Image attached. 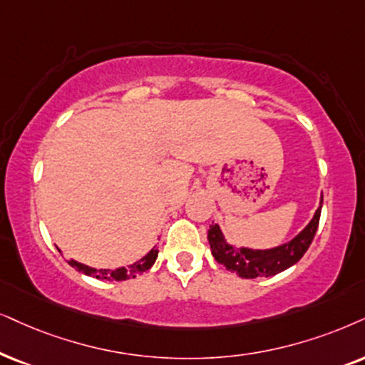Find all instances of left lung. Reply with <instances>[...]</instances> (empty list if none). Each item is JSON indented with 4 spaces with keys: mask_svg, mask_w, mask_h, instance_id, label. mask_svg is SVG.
Masks as SVG:
<instances>
[{
    "mask_svg": "<svg viewBox=\"0 0 365 365\" xmlns=\"http://www.w3.org/2000/svg\"><path fill=\"white\" fill-rule=\"evenodd\" d=\"M322 205H324V195L320 197V204L313 214L312 220L288 242L279 244L269 249H251V247H236L225 241V236L219 224H212L207 239H209L210 251L215 261L222 264L230 273H236L241 278L255 279L261 276H274L281 271L288 269L302 259L307 249L315 237L320 220Z\"/></svg>",
    "mask_w": 365,
    "mask_h": 365,
    "instance_id": "1",
    "label": "left lung"
}]
</instances>
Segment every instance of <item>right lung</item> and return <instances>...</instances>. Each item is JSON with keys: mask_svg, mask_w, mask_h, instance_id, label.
<instances>
[{"mask_svg": "<svg viewBox=\"0 0 365 365\" xmlns=\"http://www.w3.org/2000/svg\"><path fill=\"white\" fill-rule=\"evenodd\" d=\"M156 257H158V247H151V251L148 252V255H145L141 257L140 261L133 262V264L129 266H121L118 267V269H106V267H101V269H98V267H92V266H87V264H82V262H77L71 259L68 261V264H71L72 267H76L77 271L82 274L86 276H94L96 279H106V281H124V279H129V278H136L138 274L145 273V271H148L151 266L155 264Z\"/></svg>", "mask_w": 365, "mask_h": 365, "instance_id": "add662e5", "label": "right lung"}]
</instances>
